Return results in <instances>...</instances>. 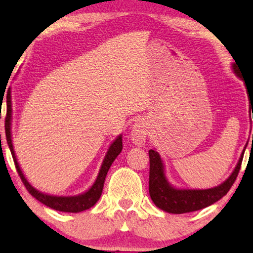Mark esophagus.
<instances>
[{
	"label": "esophagus",
	"mask_w": 253,
	"mask_h": 253,
	"mask_svg": "<svg viewBox=\"0 0 253 253\" xmlns=\"http://www.w3.org/2000/svg\"><path fill=\"white\" fill-rule=\"evenodd\" d=\"M147 136V123L145 121H138L133 124L132 131H131V139L133 140V143L141 146L145 143Z\"/></svg>",
	"instance_id": "esophagus-1"
}]
</instances>
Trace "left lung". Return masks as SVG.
I'll return each mask as SVG.
<instances>
[{
  "label": "left lung",
  "mask_w": 253,
  "mask_h": 253,
  "mask_svg": "<svg viewBox=\"0 0 253 253\" xmlns=\"http://www.w3.org/2000/svg\"><path fill=\"white\" fill-rule=\"evenodd\" d=\"M234 71L238 77H241V72L237 69V65L234 64ZM242 78V77H241ZM251 109H253V99H250ZM253 140V136H252ZM150 155V182H148V191L151 199L159 209L166 211L168 213L182 214L195 212V211L205 209L212 205L223 196L227 195L236 177L240 172L242 160H243L244 152L242 153L240 161L229 176V178L222 184L212 189L205 190H179L175 189L169 184L166 179L164 164L158 152L154 150L148 151Z\"/></svg>",
  "instance_id": "obj_1"
}]
</instances>
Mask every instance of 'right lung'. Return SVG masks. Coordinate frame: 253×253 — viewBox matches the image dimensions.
Instances as JSON below:
<instances>
[{"label":"right lung","mask_w":253,"mask_h":253,"mask_svg":"<svg viewBox=\"0 0 253 253\" xmlns=\"http://www.w3.org/2000/svg\"><path fill=\"white\" fill-rule=\"evenodd\" d=\"M4 127H5V137L6 141H8L9 148L11 151V155L15 162L17 172L22 178L23 184L25 185L27 191L32 195L34 198L39 200L40 203H42L43 205H46L50 209L60 211V212H69V213H78L82 211L91 209L93 205H95V203L98 202L100 196L102 193L103 189V183H105L107 172H108L110 166L115 160L117 155L122 151V136H119V138L114 141L112 146L109 147L108 152L105 160L102 162L101 169H100L98 177H96L94 184L91 186V189H88V191H86L83 195L76 196V197H57V196H49L46 193L39 192L38 190L33 188L32 185L27 182L25 176L23 175L22 169H20L18 162H17L15 151H13L12 146V140H11V96H10V89H8V94H6V115L4 121Z\"/></svg>","instance_id":"obj_1"}]
</instances>
